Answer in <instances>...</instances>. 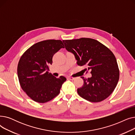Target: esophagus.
Returning <instances> with one entry per match:
<instances>
[{
    "label": "esophagus",
    "mask_w": 135,
    "mask_h": 135,
    "mask_svg": "<svg viewBox=\"0 0 135 135\" xmlns=\"http://www.w3.org/2000/svg\"><path fill=\"white\" fill-rule=\"evenodd\" d=\"M68 79H69V80H73L75 78H73V77H70V76H68Z\"/></svg>",
    "instance_id": "obj_1"
}]
</instances>
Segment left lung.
Segmentation results:
<instances>
[{
	"label": "left lung",
	"instance_id": "left-lung-1",
	"mask_svg": "<svg viewBox=\"0 0 135 135\" xmlns=\"http://www.w3.org/2000/svg\"><path fill=\"white\" fill-rule=\"evenodd\" d=\"M67 50L74 54L78 65L90 70L91 78H81L84 84L77 89L80 96L91 102H101L114 90L119 79L115 56L98 41L91 38L62 40Z\"/></svg>",
	"mask_w": 135,
	"mask_h": 135
}]
</instances>
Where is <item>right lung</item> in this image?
<instances>
[{"label": "right lung", "instance_id": "right-lung-1", "mask_svg": "<svg viewBox=\"0 0 135 135\" xmlns=\"http://www.w3.org/2000/svg\"><path fill=\"white\" fill-rule=\"evenodd\" d=\"M60 40H46L37 42L21 57L17 75L21 88L33 101L45 103L57 96L66 78L55 77L48 70L52 57L61 48Z\"/></svg>", "mask_w": 135, "mask_h": 135}]
</instances>
